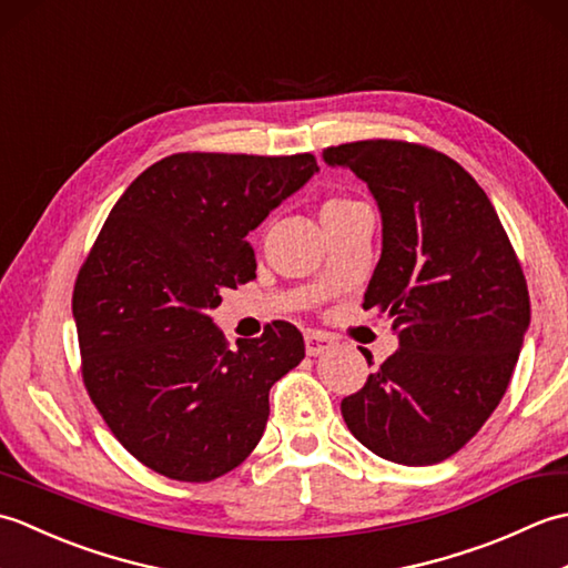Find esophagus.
<instances>
[{
    "mask_svg": "<svg viewBox=\"0 0 568 568\" xmlns=\"http://www.w3.org/2000/svg\"><path fill=\"white\" fill-rule=\"evenodd\" d=\"M334 346V339L327 334V332H317L312 329L305 334V348L310 356H320L324 352H329V348Z\"/></svg>",
    "mask_w": 568,
    "mask_h": 568,
    "instance_id": "esophagus-1",
    "label": "esophagus"
}]
</instances>
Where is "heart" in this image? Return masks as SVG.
<instances>
[{
  "instance_id": "1",
  "label": "heart",
  "mask_w": 568,
  "mask_h": 568,
  "mask_svg": "<svg viewBox=\"0 0 568 568\" xmlns=\"http://www.w3.org/2000/svg\"><path fill=\"white\" fill-rule=\"evenodd\" d=\"M352 204H356V202H352V200H344V197H332V200H327L322 204V214H327V212H339V210H344V207H352Z\"/></svg>"
}]
</instances>
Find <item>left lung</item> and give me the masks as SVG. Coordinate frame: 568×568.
<instances>
[{
	"instance_id": "left-lung-1",
	"label": "left lung",
	"mask_w": 568,
	"mask_h": 568,
	"mask_svg": "<svg viewBox=\"0 0 568 568\" xmlns=\"http://www.w3.org/2000/svg\"><path fill=\"white\" fill-rule=\"evenodd\" d=\"M322 159L378 204L383 248L364 310L385 312L400 346L344 397L346 427L388 462H444L508 390L529 329L520 263L488 195L449 155L378 139Z\"/></svg>"
}]
</instances>
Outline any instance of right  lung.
Instances as JSON below:
<instances>
[{
    "instance_id": "obj_1",
    "label": "right lung",
    "mask_w": 568,
    "mask_h": 568,
    "mask_svg": "<svg viewBox=\"0 0 568 568\" xmlns=\"http://www.w3.org/2000/svg\"><path fill=\"white\" fill-rule=\"evenodd\" d=\"M315 173L310 153H175L106 216L72 293L82 378L155 474L204 484L236 468L263 437L271 385L305 358L291 322L232 352L212 310L256 277L248 232Z\"/></svg>"
}]
</instances>
